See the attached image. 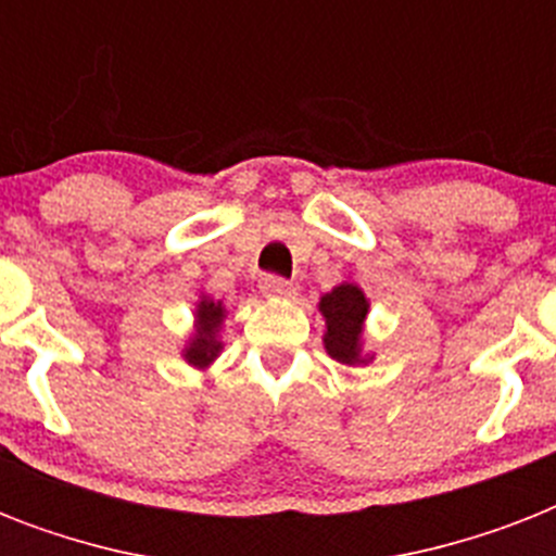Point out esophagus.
Listing matches in <instances>:
<instances>
[{"mask_svg":"<svg viewBox=\"0 0 556 556\" xmlns=\"http://www.w3.org/2000/svg\"><path fill=\"white\" fill-rule=\"evenodd\" d=\"M260 291L265 296H274V300H286V296H294V282L282 277H262Z\"/></svg>","mask_w":556,"mask_h":556,"instance_id":"34e87169","label":"esophagus"}]
</instances>
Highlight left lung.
I'll return each mask as SVG.
<instances>
[{
  "mask_svg": "<svg viewBox=\"0 0 556 556\" xmlns=\"http://www.w3.org/2000/svg\"><path fill=\"white\" fill-rule=\"evenodd\" d=\"M323 320V346L334 361L346 366H366L375 361V352L366 349V317H369V296L355 279H343L320 296Z\"/></svg>",
  "mask_w": 556,
  "mask_h": 556,
  "instance_id": "left-lung-1",
  "label": "left lung"
}]
</instances>
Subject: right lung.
I'll list each match as a JSON object with an SVG mask.
<instances>
[{
  "label": "right lung",
  "mask_w": 556,
  "mask_h": 556,
  "mask_svg": "<svg viewBox=\"0 0 556 556\" xmlns=\"http://www.w3.org/2000/svg\"><path fill=\"white\" fill-rule=\"evenodd\" d=\"M227 320V305L222 300H213L210 294L201 291L192 308V331L187 334L185 346H181V357L192 369L207 371L216 364V357L222 355V329Z\"/></svg>",
  "instance_id": "obj_1"
}]
</instances>
